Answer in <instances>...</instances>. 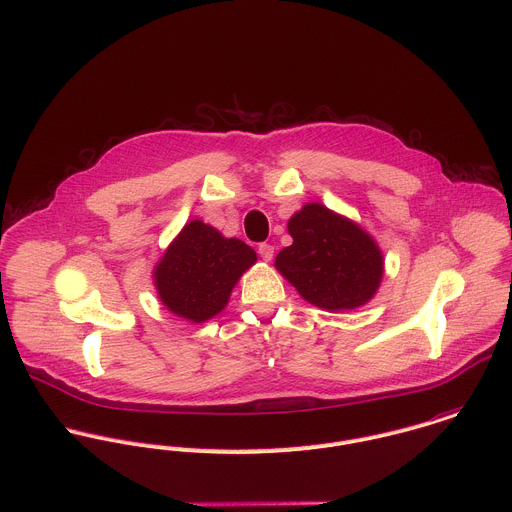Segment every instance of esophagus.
Listing matches in <instances>:
<instances>
[{"instance_id":"obj_1","label":"esophagus","mask_w":512,"mask_h":512,"mask_svg":"<svg viewBox=\"0 0 512 512\" xmlns=\"http://www.w3.org/2000/svg\"><path fill=\"white\" fill-rule=\"evenodd\" d=\"M258 254H260V258H262L264 262H270V260L274 258V246H270V244H260V246H258Z\"/></svg>"}]
</instances>
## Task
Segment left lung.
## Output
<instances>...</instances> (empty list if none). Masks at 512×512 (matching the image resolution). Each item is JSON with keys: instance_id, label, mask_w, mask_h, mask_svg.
Returning a JSON list of instances; mask_svg holds the SVG:
<instances>
[{"instance_id": "obj_1", "label": "left lung", "mask_w": 512, "mask_h": 512, "mask_svg": "<svg viewBox=\"0 0 512 512\" xmlns=\"http://www.w3.org/2000/svg\"><path fill=\"white\" fill-rule=\"evenodd\" d=\"M288 234L292 244L278 252L274 266L306 302L342 312L374 298L384 276V256L354 220L308 202L288 220Z\"/></svg>"}]
</instances>
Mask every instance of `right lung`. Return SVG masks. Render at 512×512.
Masks as SVG:
<instances>
[{
	"mask_svg": "<svg viewBox=\"0 0 512 512\" xmlns=\"http://www.w3.org/2000/svg\"><path fill=\"white\" fill-rule=\"evenodd\" d=\"M256 260V252L246 242L226 238L196 218L168 244L152 280L168 312L202 324L226 308L234 286Z\"/></svg>",
	"mask_w": 512,
	"mask_h": 512,
	"instance_id": "add662e5",
	"label": "right lung"
}]
</instances>
